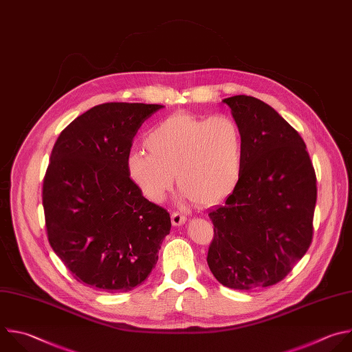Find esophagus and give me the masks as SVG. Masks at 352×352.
Instances as JSON below:
<instances>
[{
  "instance_id": "1",
  "label": "esophagus",
  "mask_w": 352,
  "mask_h": 352,
  "mask_svg": "<svg viewBox=\"0 0 352 352\" xmlns=\"http://www.w3.org/2000/svg\"><path fill=\"white\" fill-rule=\"evenodd\" d=\"M185 221H186V217L182 215L181 212H173L171 214V222H173L174 226H179V225L185 223Z\"/></svg>"
}]
</instances>
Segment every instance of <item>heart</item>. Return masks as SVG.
<instances>
[{
    "label": "heart",
    "mask_w": 352,
    "mask_h": 352,
    "mask_svg": "<svg viewBox=\"0 0 352 352\" xmlns=\"http://www.w3.org/2000/svg\"><path fill=\"white\" fill-rule=\"evenodd\" d=\"M149 153L127 156L129 178L151 201L160 203L173 188L174 174L182 200L201 207L222 203L238 188L243 170V134L228 116L211 119L174 113L145 138Z\"/></svg>",
    "instance_id": "b5f03b06"
}]
</instances>
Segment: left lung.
<instances>
[{
	"label": "left lung",
	"instance_id": "obj_1",
	"mask_svg": "<svg viewBox=\"0 0 352 352\" xmlns=\"http://www.w3.org/2000/svg\"><path fill=\"white\" fill-rule=\"evenodd\" d=\"M222 102L243 134V170L235 192L208 214L214 239L207 264L226 287H268L311 245L315 170L300 134L270 104L248 95Z\"/></svg>",
	"mask_w": 352,
	"mask_h": 352
}]
</instances>
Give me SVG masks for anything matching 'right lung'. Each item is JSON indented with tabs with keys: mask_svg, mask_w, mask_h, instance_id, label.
<instances>
[{
	"mask_svg": "<svg viewBox=\"0 0 352 352\" xmlns=\"http://www.w3.org/2000/svg\"><path fill=\"white\" fill-rule=\"evenodd\" d=\"M162 107L94 106L54 145L43 185L48 241L73 276L92 289L113 293L141 285L170 233L167 210L145 199L126 168L133 138Z\"/></svg>",
	"mask_w": 352,
	"mask_h": 352,
	"instance_id": "right-lung-1",
	"label": "right lung"
}]
</instances>
